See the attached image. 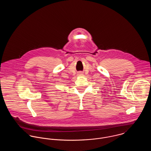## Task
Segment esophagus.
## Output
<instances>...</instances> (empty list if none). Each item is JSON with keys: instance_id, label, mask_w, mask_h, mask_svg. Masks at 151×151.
Returning a JSON list of instances; mask_svg holds the SVG:
<instances>
[{"instance_id": "34e87169", "label": "esophagus", "mask_w": 151, "mask_h": 151, "mask_svg": "<svg viewBox=\"0 0 151 151\" xmlns=\"http://www.w3.org/2000/svg\"><path fill=\"white\" fill-rule=\"evenodd\" d=\"M78 75H80V74H78Z\"/></svg>"}]
</instances>
